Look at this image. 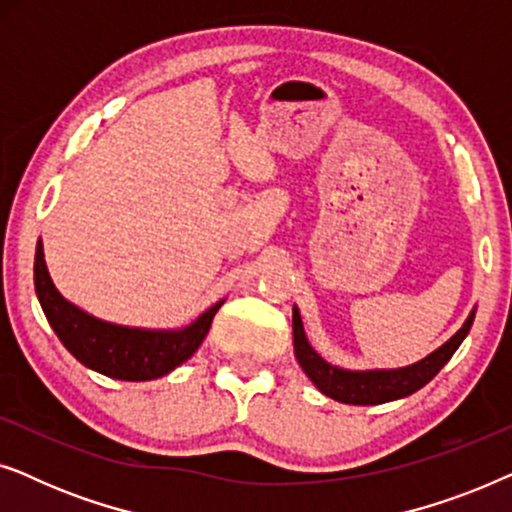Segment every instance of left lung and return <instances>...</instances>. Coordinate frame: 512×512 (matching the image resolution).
<instances>
[{
    "instance_id": "left-lung-1",
    "label": "left lung",
    "mask_w": 512,
    "mask_h": 512,
    "mask_svg": "<svg viewBox=\"0 0 512 512\" xmlns=\"http://www.w3.org/2000/svg\"><path fill=\"white\" fill-rule=\"evenodd\" d=\"M475 312L466 319V324L445 342L443 347L426 356V359L412 363L408 368L398 370H366V373H354V370L335 368L326 363L321 356L310 347L305 338L303 321H300L298 307H293V349H296V359L305 375L310 377L321 394L335 398L340 403L349 405H377L396 401V398L415 394L422 389L426 382L440 373V368L452 359L457 347L471 331Z\"/></svg>"
}]
</instances>
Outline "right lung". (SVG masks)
<instances>
[{"label": "right lung", "instance_id": "right-lung-1", "mask_svg": "<svg viewBox=\"0 0 512 512\" xmlns=\"http://www.w3.org/2000/svg\"><path fill=\"white\" fill-rule=\"evenodd\" d=\"M34 289L48 324L69 354L86 368L125 382L156 380L191 359L212 326L223 300L181 331H144L95 319L60 296L46 270L44 244L34 254Z\"/></svg>", "mask_w": 512, "mask_h": 512}]
</instances>
